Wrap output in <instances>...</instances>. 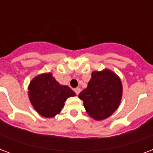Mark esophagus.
<instances>
[{
    "label": "esophagus",
    "mask_w": 153,
    "mask_h": 153,
    "mask_svg": "<svg viewBox=\"0 0 153 153\" xmlns=\"http://www.w3.org/2000/svg\"><path fill=\"white\" fill-rule=\"evenodd\" d=\"M80 91H81V89L79 88V87H77V88L74 89V92L77 95H79V94L80 93Z\"/></svg>",
    "instance_id": "esophagus-1"
}]
</instances>
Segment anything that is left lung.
<instances>
[{"label": "left lung", "mask_w": 153, "mask_h": 153, "mask_svg": "<svg viewBox=\"0 0 153 153\" xmlns=\"http://www.w3.org/2000/svg\"><path fill=\"white\" fill-rule=\"evenodd\" d=\"M88 86L79 94L89 116L97 121L109 117L118 108L122 97L121 79L110 70L93 71Z\"/></svg>", "instance_id": "8db88e82"}]
</instances>
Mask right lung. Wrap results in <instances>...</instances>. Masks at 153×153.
Wrapping results in <instances>:
<instances>
[{"instance_id":"right-lung-1","label":"right lung","mask_w":153,"mask_h":153,"mask_svg":"<svg viewBox=\"0 0 153 153\" xmlns=\"http://www.w3.org/2000/svg\"><path fill=\"white\" fill-rule=\"evenodd\" d=\"M74 96V91L69 86L60 85L51 73L37 75L28 86L30 102L44 117H53L59 114L66 100Z\"/></svg>"}]
</instances>
